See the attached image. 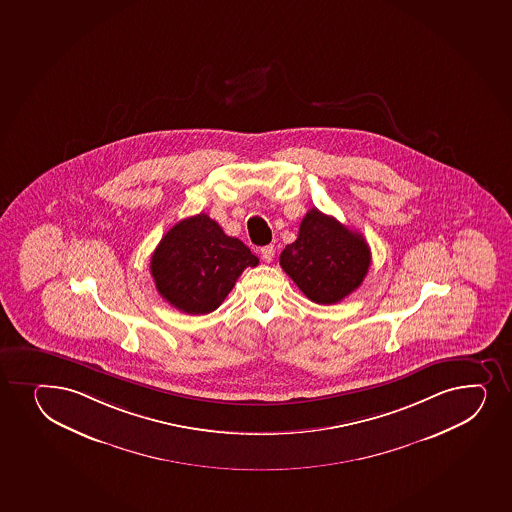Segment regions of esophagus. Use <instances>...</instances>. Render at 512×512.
Segmentation results:
<instances>
[{"mask_svg":"<svg viewBox=\"0 0 512 512\" xmlns=\"http://www.w3.org/2000/svg\"><path fill=\"white\" fill-rule=\"evenodd\" d=\"M260 253H262V259L265 262H272L274 255H276V250H274V245H265V247L260 248Z\"/></svg>","mask_w":512,"mask_h":512,"instance_id":"1","label":"esophagus"}]
</instances>
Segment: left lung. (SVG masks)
<instances>
[{"label": "left lung", "instance_id": "left-lung-1", "mask_svg": "<svg viewBox=\"0 0 512 512\" xmlns=\"http://www.w3.org/2000/svg\"><path fill=\"white\" fill-rule=\"evenodd\" d=\"M279 262L306 298L318 305H334L361 286L371 252L362 235L313 207L299 224L296 242L282 250Z\"/></svg>", "mask_w": 512, "mask_h": 512}]
</instances>
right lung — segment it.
I'll use <instances>...</instances> for the list:
<instances>
[{
	"label": "right lung",
	"instance_id": "add662e5",
	"mask_svg": "<svg viewBox=\"0 0 512 512\" xmlns=\"http://www.w3.org/2000/svg\"><path fill=\"white\" fill-rule=\"evenodd\" d=\"M259 259L207 214L182 219L161 238L151 257V276L161 298L189 315L216 310L236 279Z\"/></svg>",
	"mask_w": 512,
	"mask_h": 512
}]
</instances>
